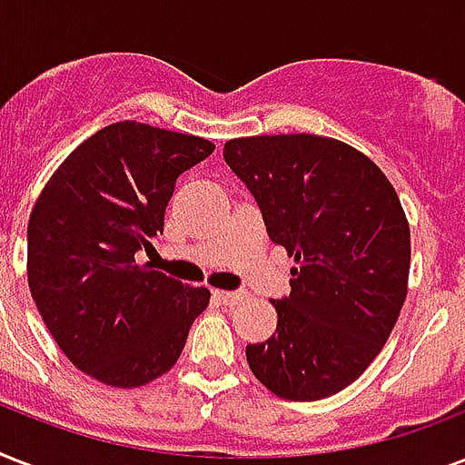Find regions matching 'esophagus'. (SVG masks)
<instances>
[{
	"label": "esophagus",
	"instance_id": "obj_1",
	"mask_svg": "<svg viewBox=\"0 0 465 465\" xmlns=\"http://www.w3.org/2000/svg\"><path fill=\"white\" fill-rule=\"evenodd\" d=\"M214 297H217L224 306H233L239 304L241 299H243V294H241V292H214Z\"/></svg>",
	"mask_w": 465,
	"mask_h": 465
}]
</instances>
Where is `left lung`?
I'll return each instance as SVG.
<instances>
[{
    "label": "left lung",
    "instance_id": "obj_1",
    "mask_svg": "<svg viewBox=\"0 0 465 465\" xmlns=\"http://www.w3.org/2000/svg\"><path fill=\"white\" fill-rule=\"evenodd\" d=\"M224 161L297 262L290 297L272 299L277 331L246 347L248 367L287 401L332 396L381 352L408 294L411 226L396 190L369 156L318 134L229 140Z\"/></svg>",
    "mask_w": 465,
    "mask_h": 465
}]
</instances>
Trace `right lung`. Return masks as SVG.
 Wrapping results in <instances>:
<instances>
[{
    "label": "right lung",
    "instance_id": "right-lung-1",
    "mask_svg": "<svg viewBox=\"0 0 465 465\" xmlns=\"http://www.w3.org/2000/svg\"><path fill=\"white\" fill-rule=\"evenodd\" d=\"M214 152L193 134L123 120L62 161L28 219V287L47 331L84 374L137 389L166 374L207 304L134 253L163 232L183 171Z\"/></svg>",
    "mask_w": 465,
    "mask_h": 465
}]
</instances>
